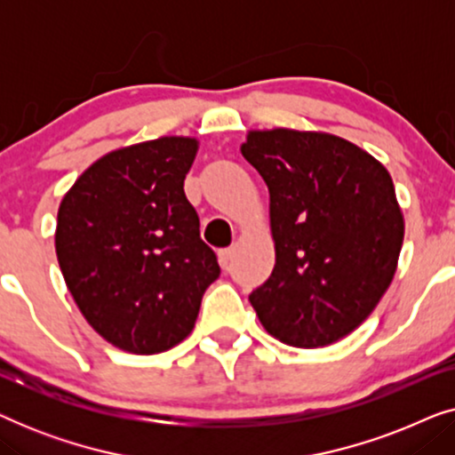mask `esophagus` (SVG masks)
Wrapping results in <instances>:
<instances>
[{"label":"esophagus","mask_w":455,"mask_h":455,"mask_svg":"<svg viewBox=\"0 0 455 455\" xmlns=\"http://www.w3.org/2000/svg\"><path fill=\"white\" fill-rule=\"evenodd\" d=\"M232 259H234V248H223V251H220V263L223 269H228V267L232 265Z\"/></svg>","instance_id":"obj_1"}]
</instances>
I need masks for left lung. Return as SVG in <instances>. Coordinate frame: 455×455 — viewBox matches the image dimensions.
Listing matches in <instances>:
<instances>
[{
  "mask_svg": "<svg viewBox=\"0 0 455 455\" xmlns=\"http://www.w3.org/2000/svg\"><path fill=\"white\" fill-rule=\"evenodd\" d=\"M240 151L269 188L275 267L248 296L260 325L296 347L346 338L397 269L403 215L389 172L327 132L251 130Z\"/></svg>",
  "mask_w": 455,
  "mask_h": 455,
  "instance_id": "1",
  "label": "left lung"
}]
</instances>
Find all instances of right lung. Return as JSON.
<instances>
[{
	"mask_svg": "<svg viewBox=\"0 0 455 455\" xmlns=\"http://www.w3.org/2000/svg\"><path fill=\"white\" fill-rule=\"evenodd\" d=\"M198 140L116 148L83 172L60 203L55 252L89 325L130 354H159L195 329L220 265L184 195Z\"/></svg>",
	"mask_w": 455,
	"mask_h": 455,
	"instance_id": "obj_1",
	"label": "right lung"
}]
</instances>
